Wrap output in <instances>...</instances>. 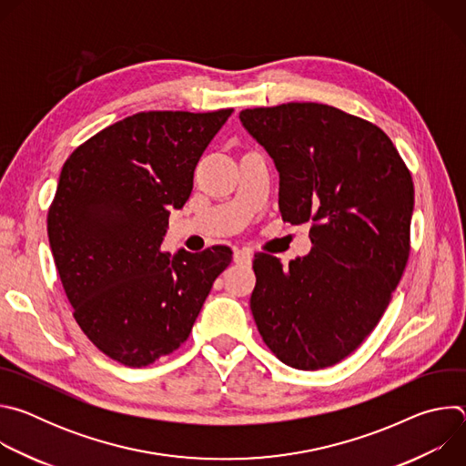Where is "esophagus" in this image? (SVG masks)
I'll return each mask as SVG.
<instances>
[{
	"label": "esophagus",
	"mask_w": 466,
	"mask_h": 466,
	"mask_svg": "<svg viewBox=\"0 0 466 466\" xmlns=\"http://www.w3.org/2000/svg\"><path fill=\"white\" fill-rule=\"evenodd\" d=\"M232 259H234L236 263L248 265V263L252 261V254H250V250H247V248H236L234 254H232Z\"/></svg>",
	"instance_id": "obj_1"
}]
</instances>
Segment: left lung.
<instances>
[{"mask_svg":"<svg viewBox=\"0 0 466 466\" xmlns=\"http://www.w3.org/2000/svg\"><path fill=\"white\" fill-rule=\"evenodd\" d=\"M239 121L275 162L282 219L309 221L313 243L289 268L254 254L252 317L286 365L331 367L370 334L402 279L411 175L381 128L334 106L247 108Z\"/></svg>","mask_w":466,"mask_h":466,"instance_id":"8db88e82","label":"left lung"}]
</instances>
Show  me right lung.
<instances>
[{
  "label": "right lung",
  "instance_id": "add662e5",
  "mask_svg": "<svg viewBox=\"0 0 466 466\" xmlns=\"http://www.w3.org/2000/svg\"><path fill=\"white\" fill-rule=\"evenodd\" d=\"M232 108L140 112L77 147L47 216L51 254L86 338L127 367H146L189 336L232 250L162 252L171 210Z\"/></svg>",
  "mask_w": 466,
  "mask_h": 466
}]
</instances>
